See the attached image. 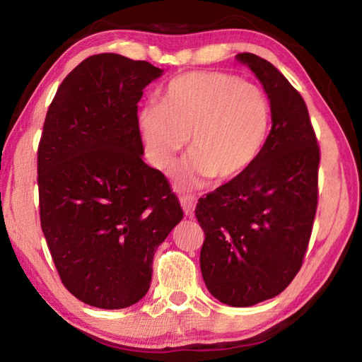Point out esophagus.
<instances>
[{
  "instance_id": "obj_1",
  "label": "esophagus",
  "mask_w": 362,
  "mask_h": 362,
  "mask_svg": "<svg viewBox=\"0 0 362 362\" xmlns=\"http://www.w3.org/2000/svg\"><path fill=\"white\" fill-rule=\"evenodd\" d=\"M180 204L183 207V212H185V216L192 217L194 214V206H196V198L192 194H183L180 196Z\"/></svg>"
}]
</instances>
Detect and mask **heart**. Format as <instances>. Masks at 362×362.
<instances>
[{
  "mask_svg": "<svg viewBox=\"0 0 362 362\" xmlns=\"http://www.w3.org/2000/svg\"><path fill=\"white\" fill-rule=\"evenodd\" d=\"M272 124L267 94L252 83L222 71H189L170 79L163 102L139 110L137 127L146 155L166 168L189 139L192 155L174 170L183 187L216 175L238 179L262 155Z\"/></svg>",
  "mask_w": 362,
  "mask_h": 362,
  "instance_id": "obj_1",
  "label": "heart"
}]
</instances>
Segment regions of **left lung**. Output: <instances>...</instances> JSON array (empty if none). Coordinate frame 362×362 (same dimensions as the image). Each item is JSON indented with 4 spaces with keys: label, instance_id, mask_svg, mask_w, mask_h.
Returning a JSON list of instances; mask_svg holds the SVG:
<instances>
[{
    "label": "left lung",
    "instance_id": "left-lung-1",
    "mask_svg": "<svg viewBox=\"0 0 362 362\" xmlns=\"http://www.w3.org/2000/svg\"><path fill=\"white\" fill-rule=\"evenodd\" d=\"M272 105V131L247 173L196 204L207 291L230 306L276 297L302 268L317 207L320 145L298 90L268 60L243 52Z\"/></svg>",
    "mask_w": 362,
    "mask_h": 362
}]
</instances>
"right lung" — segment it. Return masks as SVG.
<instances>
[{
  "label": "right lung",
  "instance_id": "1",
  "mask_svg": "<svg viewBox=\"0 0 362 362\" xmlns=\"http://www.w3.org/2000/svg\"><path fill=\"white\" fill-rule=\"evenodd\" d=\"M161 73L90 56L59 86L42 126L41 228L62 284L95 308H126L148 292L153 255L183 218L169 180L144 163L137 127L145 86Z\"/></svg>",
  "mask_w": 362,
  "mask_h": 362
}]
</instances>
